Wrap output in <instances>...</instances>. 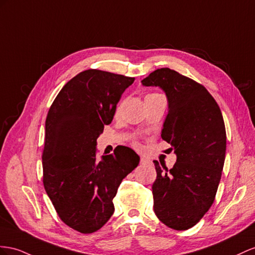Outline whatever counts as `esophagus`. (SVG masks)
Instances as JSON below:
<instances>
[{
  "label": "esophagus",
  "mask_w": 255,
  "mask_h": 255,
  "mask_svg": "<svg viewBox=\"0 0 255 255\" xmlns=\"http://www.w3.org/2000/svg\"><path fill=\"white\" fill-rule=\"evenodd\" d=\"M140 164H141V165H148V164H149V160H148L147 158H145V157H141Z\"/></svg>",
  "instance_id": "obj_1"
}]
</instances>
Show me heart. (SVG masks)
Segmentation results:
<instances>
[{"mask_svg": "<svg viewBox=\"0 0 255 255\" xmlns=\"http://www.w3.org/2000/svg\"><path fill=\"white\" fill-rule=\"evenodd\" d=\"M149 95H154V94H149ZM148 96V95H147Z\"/></svg>", "mask_w": 255, "mask_h": 255, "instance_id": "obj_1", "label": "heart"}]
</instances>
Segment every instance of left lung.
Listing matches in <instances>:
<instances>
[{"label":"left lung","instance_id":"obj_1","mask_svg":"<svg viewBox=\"0 0 255 255\" xmlns=\"http://www.w3.org/2000/svg\"><path fill=\"white\" fill-rule=\"evenodd\" d=\"M141 83L166 94L168 114L161 138L177 155L170 170L154 160V211L168 227L188 230L210 209L218 191L226 152L223 116L202 85L177 71L157 69Z\"/></svg>","mask_w":255,"mask_h":255}]
</instances>
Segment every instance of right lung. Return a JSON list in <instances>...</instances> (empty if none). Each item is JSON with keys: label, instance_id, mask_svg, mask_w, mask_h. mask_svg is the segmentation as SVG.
<instances>
[{"label": "right lung", "instance_id": "obj_1", "mask_svg": "<svg viewBox=\"0 0 255 255\" xmlns=\"http://www.w3.org/2000/svg\"><path fill=\"white\" fill-rule=\"evenodd\" d=\"M133 82L110 72L83 71L64 85L48 111L44 187L60 219L80 233H94L107 223L117 188L139 165V155L127 146L97 159V139Z\"/></svg>", "mask_w": 255, "mask_h": 255}]
</instances>
